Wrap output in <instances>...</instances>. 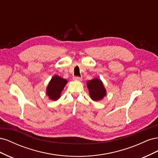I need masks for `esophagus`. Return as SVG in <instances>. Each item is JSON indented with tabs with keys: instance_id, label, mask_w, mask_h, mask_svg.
<instances>
[{
	"instance_id": "1",
	"label": "esophagus",
	"mask_w": 158,
	"mask_h": 158,
	"mask_svg": "<svg viewBox=\"0 0 158 158\" xmlns=\"http://www.w3.org/2000/svg\"><path fill=\"white\" fill-rule=\"evenodd\" d=\"M73 80L75 81H81L82 80V78L80 77H78V76H75V77L73 78Z\"/></svg>"
}]
</instances>
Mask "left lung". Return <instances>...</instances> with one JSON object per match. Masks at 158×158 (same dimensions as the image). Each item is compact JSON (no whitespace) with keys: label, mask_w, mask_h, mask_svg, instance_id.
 I'll list each match as a JSON object with an SVG mask.
<instances>
[{"label":"left lung","mask_w":158,"mask_h":158,"mask_svg":"<svg viewBox=\"0 0 158 158\" xmlns=\"http://www.w3.org/2000/svg\"><path fill=\"white\" fill-rule=\"evenodd\" d=\"M87 88L89 90L90 98L94 102H98L103 99L107 92L102 81L95 78L87 82Z\"/></svg>","instance_id":"left-lung-1"}]
</instances>
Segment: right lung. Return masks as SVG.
<instances>
[{
	"mask_svg": "<svg viewBox=\"0 0 158 158\" xmlns=\"http://www.w3.org/2000/svg\"><path fill=\"white\" fill-rule=\"evenodd\" d=\"M67 82V80L59 76L54 75L52 76L46 89V94L49 98L52 101L58 100Z\"/></svg>",
	"mask_w": 158,
	"mask_h": 158,
	"instance_id": "right-lung-1",
	"label": "right lung"
}]
</instances>
